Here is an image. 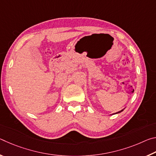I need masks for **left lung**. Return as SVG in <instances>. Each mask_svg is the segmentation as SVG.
Listing matches in <instances>:
<instances>
[{"instance_id": "8db88e82", "label": "left lung", "mask_w": 156, "mask_h": 156, "mask_svg": "<svg viewBox=\"0 0 156 156\" xmlns=\"http://www.w3.org/2000/svg\"><path fill=\"white\" fill-rule=\"evenodd\" d=\"M121 112H122V111H121ZM120 112H118V113H120Z\"/></svg>"}]
</instances>
